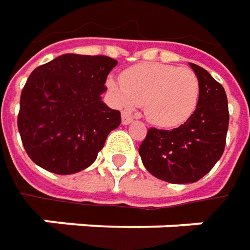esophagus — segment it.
Returning <instances> with one entry per match:
<instances>
[{
    "label": "esophagus",
    "instance_id": "obj_1",
    "mask_svg": "<svg viewBox=\"0 0 250 250\" xmlns=\"http://www.w3.org/2000/svg\"><path fill=\"white\" fill-rule=\"evenodd\" d=\"M132 121H133V117L130 115V112H128V111H122V124H124V125H128Z\"/></svg>",
    "mask_w": 250,
    "mask_h": 250
}]
</instances>
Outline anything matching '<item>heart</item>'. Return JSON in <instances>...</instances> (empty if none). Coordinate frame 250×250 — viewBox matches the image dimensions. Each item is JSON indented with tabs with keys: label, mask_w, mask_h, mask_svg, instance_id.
Masks as SVG:
<instances>
[{
	"label": "heart",
	"mask_w": 250,
	"mask_h": 250,
	"mask_svg": "<svg viewBox=\"0 0 250 250\" xmlns=\"http://www.w3.org/2000/svg\"><path fill=\"white\" fill-rule=\"evenodd\" d=\"M107 87L120 105H143L146 118L161 128H175L187 122L199 103L200 84L189 68L166 63L135 65L108 79Z\"/></svg>",
	"instance_id": "heart-1"
}]
</instances>
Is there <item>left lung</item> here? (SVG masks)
I'll return each instance as SVG.
<instances>
[{
    "label": "left lung",
    "mask_w": 250,
    "mask_h": 250,
    "mask_svg": "<svg viewBox=\"0 0 250 250\" xmlns=\"http://www.w3.org/2000/svg\"><path fill=\"white\" fill-rule=\"evenodd\" d=\"M200 94L192 117L181 126L150 128L140 143L143 166L151 175L169 184H192L203 178L224 153L229 122L224 87L196 63Z\"/></svg>",
    "instance_id": "left-lung-1"
}]
</instances>
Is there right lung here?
Segmentation results:
<instances>
[{
    "label": "right lung",
    "mask_w": 250,
    "mask_h": 250,
    "mask_svg": "<svg viewBox=\"0 0 250 250\" xmlns=\"http://www.w3.org/2000/svg\"><path fill=\"white\" fill-rule=\"evenodd\" d=\"M117 60L63 54L30 73L21 94L18 129L27 156L58 175L87 168L97 159L121 112L103 101Z\"/></svg>",
    "instance_id": "1"
}]
</instances>
